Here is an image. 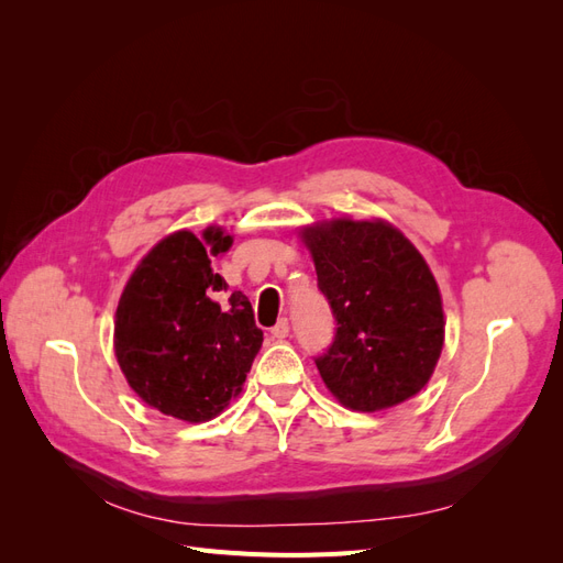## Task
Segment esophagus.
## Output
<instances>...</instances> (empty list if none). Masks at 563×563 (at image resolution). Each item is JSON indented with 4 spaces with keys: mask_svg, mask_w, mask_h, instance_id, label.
Here are the masks:
<instances>
[{
    "mask_svg": "<svg viewBox=\"0 0 563 563\" xmlns=\"http://www.w3.org/2000/svg\"><path fill=\"white\" fill-rule=\"evenodd\" d=\"M272 338H277V340H284V338H288V333H291V327H288V319L286 317H282L275 327H272Z\"/></svg>",
    "mask_w": 563,
    "mask_h": 563,
    "instance_id": "obj_1",
    "label": "esophagus"
}]
</instances>
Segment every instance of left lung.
<instances>
[{"mask_svg": "<svg viewBox=\"0 0 563 563\" xmlns=\"http://www.w3.org/2000/svg\"><path fill=\"white\" fill-rule=\"evenodd\" d=\"M335 335L314 364L352 411H383L428 385L444 347L441 294L418 249L385 220L302 228Z\"/></svg>", "mask_w": 563, "mask_h": 563, "instance_id": "left-lung-1", "label": "left lung"}]
</instances>
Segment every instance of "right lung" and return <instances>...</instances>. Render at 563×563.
<instances>
[{"instance_id":"right-lung-1","label":"right lung","mask_w":563,"mask_h":563,"mask_svg":"<svg viewBox=\"0 0 563 563\" xmlns=\"http://www.w3.org/2000/svg\"><path fill=\"white\" fill-rule=\"evenodd\" d=\"M203 242L178 230L133 269L114 314V354L126 383L147 406L185 422L225 411L242 391L263 345L251 302L228 291L211 269V253H225L232 236L203 230Z\"/></svg>"}]
</instances>
